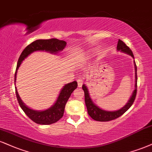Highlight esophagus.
I'll list each match as a JSON object with an SVG mask.
<instances>
[{"mask_svg":"<svg viewBox=\"0 0 152 152\" xmlns=\"http://www.w3.org/2000/svg\"><path fill=\"white\" fill-rule=\"evenodd\" d=\"M83 78H81L79 77L78 78V79L77 80V83H78V87H81L82 84H83Z\"/></svg>","mask_w":152,"mask_h":152,"instance_id":"esophagus-1","label":"esophagus"}]
</instances>
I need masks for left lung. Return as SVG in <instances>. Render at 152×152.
Wrapping results in <instances>:
<instances>
[{"label": "left lung", "mask_w": 152, "mask_h": 152, "mask_svg": "<svg viewBox=\"0 0 152 152\" xmlns=\"http://www.w3.org/2000/svg\"><path fill=\"white\" fill-rule=\"evenodd\" d=\"M117 49L118 51H120L126 54H128L130 55L132 57L134 58V55L133 53L131 51V49L129 48L127 45H125L122 40L119 39L118 42V46H117ZM134 69H135V85H134V90L133 91L132 95L131 98H129L127 104L122 107L121 109L118 110L116 111H107L104 110L100 108L98 106H97L94 102H93L92 99L91 98L90 95H89L87 87L86 86L85 84H83L82 88L84 91V95H85V103L86 105L88 113L91 118L94 120H96V121L100 122H107L110 121V120H115V119L119 118L125 113L126 111L128 110L129 107H131L133 103H134L135 98H136L137 94V66L136 64L134 61Z\"/></svg>", "instance_id": "8db88e82"}]
</instances>
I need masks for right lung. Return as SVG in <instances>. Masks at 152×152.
I'll use <instances>...</instances> for the list:
<instances>
[{
    "label": "right lung",
    "instance_id": "1",
    "mask_svg": "<svg viewBox=\"0 0 152 152\" xmlns=\"http://www.w3.org/2000/svg\"><path fill=\"white\" fill-rule=\"evenodd\" d=\"M66 45V42L65 41L55 39V38L49 39H37L30 44L28 46L25 47L23 52L21 53L18 61L17 68H16L15 74V82L16 80V75H17L18 68L23 60L30 54L36 51H45L52 54H57L64 49ZM77 86L78 84L76 81L66 84L62 88L55 103L49 108L45 110L40 111L34 110L27 107L20 98L16 87L15 93L18 103L27 117H29L32 121L39 125H50V124L55 123L63 117L66 104L68 101L69 97L71 96V94Z\"/></svg>",
    "mask_w": 152,
    "mask_h": 152
}]
</instances>
